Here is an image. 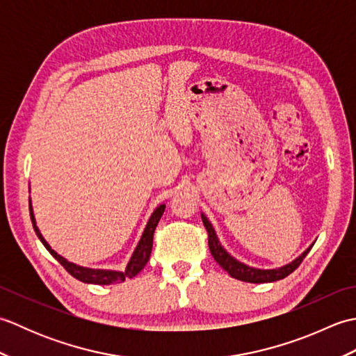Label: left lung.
<instances>
[{"mask_svg":"<svg viewBox=\"0 0 356 356\" xmlns=\"http://www.w3.org/2000/svg\"><path fill=\"white\" fill-rule=\"evenodd\" d=\"M202 222L205 225V228L208 231V245H209V251L213 254L214 260L220 264V266L228 272V274L232 278H237L241 280V282H248V283H270V282H277V280H282L284 277H287L289 274L297 269L301 261L305 260V257L311 251L314 243L311 245V248H307L306 251L301 254L298 259H295L292 263L286 264V266H282L278 269H255V268H249L246 266L245 263H240L238 260L234 259L228 252L225 251L222 248L220 241H218L217 236H216V231L213 228V225L209 223L208 218L202 214Z\"/></svg>","mask_w":356,"mask_h":356,"instance_id":"left-lung-1","label":"left lung"}]
</instances>
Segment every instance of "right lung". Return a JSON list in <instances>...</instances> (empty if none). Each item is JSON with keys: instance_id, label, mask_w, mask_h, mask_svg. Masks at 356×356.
<instances>
[{"instance_id": "obj_1", "label": "right lung", "mask_w": 356, "mask_h": 356, "mask_svg": "<svg viewBox=\"0 0 356 356\" xmlns=\"http://www.w3.org/2000/svg\"><path fill=\"white\" fill-rule=\"evenodd\" d=\"M30 209V218H32V223H33V229L36 232L38 238L42 241V245L47 248V251L55 257V259L63 264L64 269L69 272V274L74 278H78L79 282L82 283H92V284H111V283H116V282H124L125 278H133L134 275H138L139 272L143 269V266L148 263L149 260V255H151V249H153V236H154V231H156V226L161 220V217L165 211V205L157 207L156 211L153 214H151L149 220L145 226V231H143L142 237L139 240L138 246H136L134 252L131 255L130 261H128L125 272H118V270H104V269H90V268H82L78 266V264H73L70 261H67L64 257H61L59 254H56L53 249L50 248V245L47 241L44 240V237L41 236L40 229L36 228V223H35V217H33V211H32V205H29Z\"/></svg>"}]
</instances>
